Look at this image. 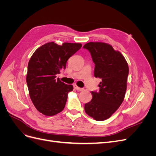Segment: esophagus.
I'll use <instances>...</instances> for the list:
<instances>
[{
  "label": "esophagus",
  "instance_id": "34e87169",
  "mask_svg": "<svg viewBox=\"0 0 156 156\" xmlns=\"http://www.w3.org/2000/svg\"><path fill=\"white\" fill-rule=\"evenodd\" d=\"M74 88H75V90H78V91H83V88H80V87H77V86L76 85V84H75V85H74Z\"/></svg>",
  "mask_w": 156,
  "mask_h": 156
}]
</instances>
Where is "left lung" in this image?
I'll use <instances>...</instances> for the list:
<instances>
[{
	"mask_svg": "<svg viewBox=\"0 0 156 156\" xmlns=\"http://www.w3.org/2000/svg\"><path fill=\"white\" fill-rule=\"evenodd\" d=\"M95 64L94 76L100 78V90L92 92V99L84 105L87 114L97 121L110 118L124 100L129 67L119 51L103 42H89L83 46Z\"/></svg>",
	"mask_w": 156,
	"mask_h": 156,
	"instance_id": "1",
	"label": "left lung"
}]
</instances>
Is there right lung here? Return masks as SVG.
I'll list each match as a JSON object with an SVG mask.
<instances>
[{
  "instance_id": "right-lung-1",
  "label": "right lung",
  "mask_w": 156,
  "mask_h": 156,
  "mask_svg": "<svg viewBox=\"0 0 156 156\" xmlns=\"http://www.w3.org/2000/svg\"><path fill=\"white\" fill-rule=\"evenodd\" d=\"M81 44L49 42L37 48L28 64L27 83L29 95L36 109L45 116L62 111L72 84L62 82L56 75L66 68L69 57L81 49Z\"/></svg>"
}]
</instances>
